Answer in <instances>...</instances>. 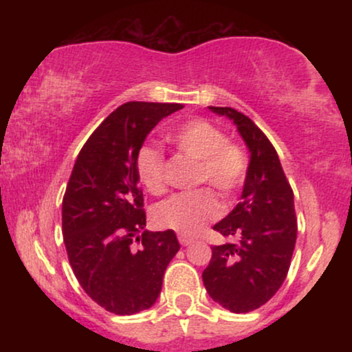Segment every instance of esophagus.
Segmentation results:
<instances>
[{"label": "esophagus", "instance_id": "34e87169", "mask_svg": "<svg viewBox=\"0 0 352 352\" xmlns=\"http://www.w3.org/2000/svg\"><path fill=\"white\" fill-rule=\"evenodd\" d=\"M179 241H180L182 246H188V245L193 243V238L185 236V235H179Z\"/></svg>", "mask_w": 352, "mask_h": 352}]
</instances>
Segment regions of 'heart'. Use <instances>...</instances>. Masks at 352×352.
<instances>
[{"instance_id": "1", "label": "heart", "mask_w": 352, "mask_h": 352, "mask_svg": "<svg viewBox=\"0 0 352 352\" xmlns=\"http://www.w3.org/2000/svg\"><path fill=\"white\" fill-rule=\"evenodd\" d=\"M167 140L184 155L197 160L195 184L208 182L223 197H230L243 185L246 177L245 152L236 144L225 140L223 132L201 119L184 122L167 134ZM140 184L151 193L165 190L164 157L152 147H142L135 159ZM220 215V204L210 188L177 193L153 210L159 227L175 230L185 236H197Z\"/></svg>"}]
</instances>
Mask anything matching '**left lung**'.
I'll use <instances>...</instances> for the list:
<instances>
[{
  "mask_svg": "<svg viewBox=\"0 0 352 352\" xmlns=\"http://www.w3.org/2000/svg\"><path fill=\"white\" fill-rule=\"evenodd\" d=\"M227 117L250 152L240 204L213 230L235 243L212 246L201 280L213 301L250 313L272 300L288 274L296 243L293 190L274 147L250 117L232 107H208Z\"/></svg>",
  "mask_w": 352,
  "mask_h": 352,
  "instance_id": "obj_1",
  "label": "left lung"
}]
</instances>
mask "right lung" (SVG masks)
<instances>
[{
	"instance_id": "1",
	"label": "right lung",
	"mask_w": 352,
	"mask_h": 352,
	"mask_svg": "<svg viewBox=\"0 0 352 352\" xmlns=\"http://www.w3.org/2000/svg\"><path fill=\"white\" fill-rule=\"evenodd\" d=\"M180 104L127 102L87 139L63 200V235L79 285L104 309L131 316L148 309L180 250L173 230H145L137 153Z\"/></svg>"
}]
</instances>
